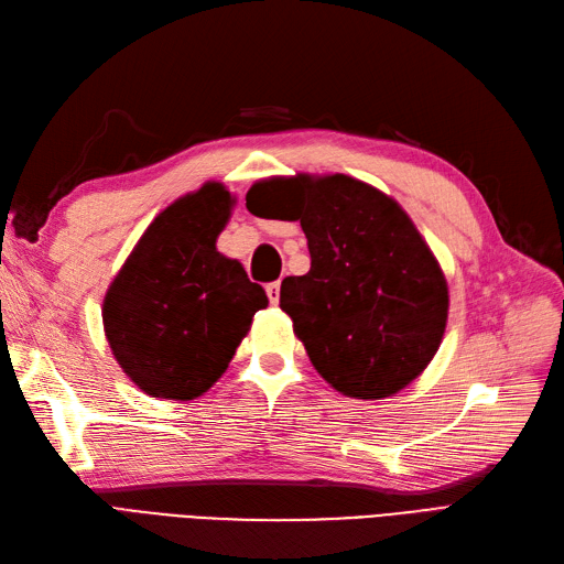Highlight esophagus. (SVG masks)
<instances>
[{
  "label": "esophagus",
  "instance_id": "esophagus-1",
  "mask_svg": "<svg viewBox=\"0 0 564 564\" xmlns=\"http://www.w3.org/2000/svg\"><path fill=\"white\" fill-rule=\"evenodd\" d=\"M267 295H269V300H271V305H279V300H281V283H279V281L269 283V285H267Z\"/></svg>",
  "mask_w": 564,
  "mask_h": 564
}]
</instances>
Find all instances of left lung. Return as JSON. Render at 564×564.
Segmentation results:
<instances>
[{
  "instance_id": "left-lung-1",
  "label": "left lung",
  "mask_w": 564,
  "mask_h": 564,
  "mask_svg": "<svg viewBox=\"0 0 564 564\" xmlns=\"http://www.w3.org/2000/svg\"><path fill=\"white\" fill-rule=\"evenodd\" d=\"M245 205L300 221L312 267L281 283L314 369L343 395L379 400L414 381L436 355L447 283L395 199L343 173L254 183Z\"/></svg>"
}]
</instances>
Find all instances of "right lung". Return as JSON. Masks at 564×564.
<instances>
[{"instance_id": "right-lung-1", "label": "right lung", "mask_w": 564, "mask_h": 564, "mask_svg": "<svg viewBox=\"0 0 564 564\" xmlns=\"http://www.w3.org/2000/svg\"><path fill=\"white\" fill-rule=\"evenodd\" d=\"M234 197L221 183L173 202L109 285L102 319L121 369L152 398L193 400L226 371L269 305L264 288L221 252Z\"/></svg>"}]
</instances>
